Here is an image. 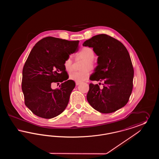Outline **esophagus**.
Returning a JSON list of instances; mask_svg holds the SVG:
<instances>
[{
	"label": "esophagus",
	"instance_id": "esophagus-1",
	"mask_svg": "<svg viewBox=\"0 0 159 159\" xmlns=\"http://www.w3.org/2000/svg\"><path fill=\"white\" fill-rule=\"evenodd\" d=\"M80 82H76V85H77H77H79V84H80Z\"/></svg>",
	"mask_w": 159,
	"mask_h": 159
}]
</instances>
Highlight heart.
I'll return each mask as SVG.
<instances>
[{
  "mask_svg": "<svg viewBox=\"0 0 159 159\" xmlns=\"http://www.w3.org/2000/svg\"><path fill=\"white\" fill-rule=\"evenodd\" d=\"M77 58L84 60L82 66L83 71H73L70 74L69 78L70 80L77 82H82L87 80L90 76L89 69H93L95 64L93 59L95 58V53L93 49L89 47H84L76 54ZM64 67L67 71H71L73 69V61L71 57H68L63 63Z\"/></svg>",
  "mask_w": 159,
  "mask_h": 159,
  "instance_id": "b5f03b06",
  "label": "heart"
}]
</instances>
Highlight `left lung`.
<instances>
[{"instance_id":"8db88e82","label":"left lung","mask_w":159,"mask_h":159,"mask_svg":"<svg viewBox=\"0 0 159 159\" xmlns=\"http://www.w3.org/2000/svg\"><path fill=\"white\" fill-rule=\"evenodd\" d=\"M83 46L93 48L98 56L90 80L103 82L102 89L89 84L87 100L100 113H113L128 103L132 91L134 71L128 51L120 41L105 34L93 36Z\"/></svg>"}]
</instances>
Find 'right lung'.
<instances>
[{"mask_svg": "<svg viewBox=\"0 0 159 159\" xmlns=\"http://www.w3.org/2000/svg\"><path fill=\"white\" fill-rule=\"evenodd\" d=\"M79 42L46 37L31 49L23 67L21 87L25 105L35 115L52 119L67 107L76 84L67 80L63 63L69 55L79 50ZM58 82L63 83L61 86L52 90L51 84Z\"/></svg>", "mask_w": 159, "mask_h": 159, "instance_id": "1", "label": "right lung"}]
</instances>
